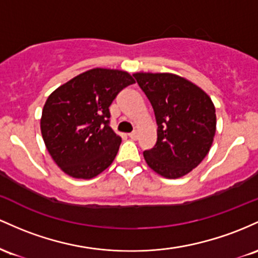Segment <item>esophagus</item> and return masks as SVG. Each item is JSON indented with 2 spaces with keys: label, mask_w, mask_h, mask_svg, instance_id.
<instances>
[{
  "label": "esophagus",
  "mask_w": 258,
  "mask_h": 258,
  "mask_svg": "<svg viewBox=\"0 0 258 258\" xmlns=\"http://www.w3.org/2000/svg\"><path fill=\"white\" fill-rule=\"evenodd\" d=\"M128 137L132 139V140H137V139H138V133L137 132L130 133V134H128Z\"/></svg>",
  "instance_id": "obj_1"
}]
</instances>
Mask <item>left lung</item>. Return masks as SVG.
<instances>
[{
	"label": "left lung",
	"instance_id": "1",
	"mask_svg": "<svg viewBox=\"0 0 258 258\" xmlns=\"http://www.w3.org/2000/svg\"><path fill=\"white\" fill-rule=\"evenodd\" d=\"M155 112L157 141L144 151L146 163L168 179L180 178L201 163L216 134V109L204 90L170 73H135Z\"/></svg>",
	"mask_w": 258,
	"mask_h": 258
}]
</instances>
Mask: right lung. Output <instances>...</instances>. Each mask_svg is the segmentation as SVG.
<instances>
[{"mask_svg":"<svg viewBox=\"0 0 258 258\" xmlns=\"http://www.w3.org/2000/svg\"><path fill=\"white\" fill-rule=\"evenodd\" d=\"M134 83L126 72L95 68L48 96L41 134L51 157L66 174L91 179L111 166L121 139L109 126V106Z\"/></svg>","mask_w":258,"mask_h":258,"instance_id":"obj_1","label":"right lung"}]
</instances>
